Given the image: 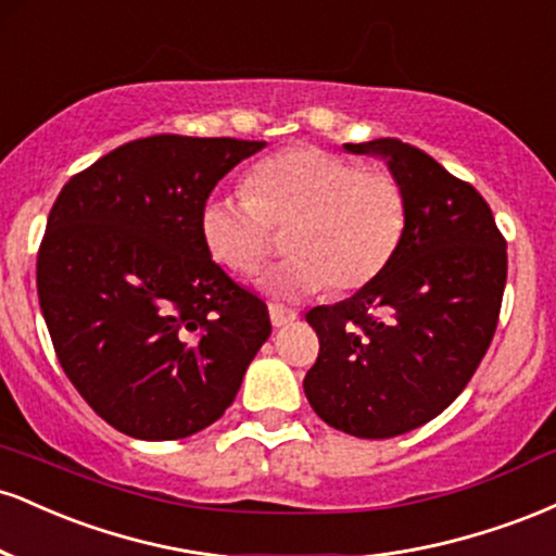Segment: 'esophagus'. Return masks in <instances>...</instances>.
<instances>
[{
    "instance_id": "34e87169",
    "label": "esophagus",
    "mask_w": 556,
    "mask_h": 556,
    "mask_svg": "<svg viewBox=\"0 0 556 556\" xmlns=\"http://www.w3.org/2000/svg\"><path fill=\"white\" fill-rule=\"evenodd\" d=\"M269 316H271L274 327H287V324L295 321L298 311L287 308V305H282V303H271V305H269Z\"/></svg>"
}]
</instances>
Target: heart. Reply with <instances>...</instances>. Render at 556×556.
Here are the masks:
<instances>
[{
	"instance_id": "heart-1",
	"label": "heart",
	"mask_w": 556,
	"mask_h": 556,
	"mask_svg": "<svg viewBox=\"0 0 556 556\" xmlns=\"http://www.w3.org/2000/svg\"><path fill=\"white\" fill-rule=\"evenodd\" d=\"M407 206L397 177L363 169L316 146H290L245 175V193L206 198L198 216L216 264L240 277L261 269L287 229L292 256L264 274L274 298H300L331 287L358 290L379 277L400 248Z\"/></svg>"
}]
</instances>
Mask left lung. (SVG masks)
<instances>
[{"instance_id": "1", "label": "left lung", "mask_w": 556, "mask_h": 556, "mask_svg": "<svg viewBox=\"0 0 556 556\" xmlns=\"http://www.w3.org/2000/svg\"><path fill=\"white\" fill-rule=\"evenodd\" d=\"M344 149L384 159L405 193V232L379 277L308 311L321 348L303 389L331 429L389 439L437 418L476 374L500 321L507 242L473 185L416 146Z\"/></svg>"}]
</instances>
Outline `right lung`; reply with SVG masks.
<instances>
[{
	"label": "right lung",
	"mask_w": 556,
	"mask_h": 556,
	"mask_svg": "<svg viewBox=\"0 0 556 556\" xmlns=\"http://www.w3.org/2000/svg\"><path fill=\"white\" fill-rule=\"evenodd\" d=\"M264 146L130 140L56 195L38 303L67 379L127 437L164 442L212 426L269 340L266 303L214 264L198 227L214 185Z\"/></svg>",
	"instance_id": "obj_1"
}]
</instances>
